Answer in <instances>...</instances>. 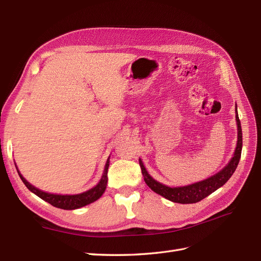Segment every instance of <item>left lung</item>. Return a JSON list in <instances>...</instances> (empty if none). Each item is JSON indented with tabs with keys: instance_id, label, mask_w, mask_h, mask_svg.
<instances>
[{
	"instance_id": "left-lung-1",
	"label": "left lung",
	"mask_w": 261,
	"mask_h": 261,
	"mask_svg": "<svg viewBox=\"0 0 261 261\" xmlns=\"http://www.w3.org/2000/svg\"><path fill=\"white\" fill-rule=\"evenodd\" d=\"M235 112H236V116H235L236 124H238V144H236V149H235L233 158L231 159V161L227 163V165L224 169H222L220 172H218L217 174L212 175L207 179L197 181V183H194L191 185L180 186V187H169L167 185L159 183V181L150 176L143 161H141V159H139V165H140L141 173H143L146 184L151 188L154 193L159 194L163 196L164 198L177 203L198 202L203 198H206L207 196H209L213 192H216L217 189L220 188L221 186H223L233 175L236 168H238V164L240 162L241 153H242L243 138H242L241 121L239 118L238 110H236Z\"/></svg>"
}]
</instances>
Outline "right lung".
<instances>
[{"label": "right lung", "mask_w": 261, "mask_h": 261, "mask_svg": "<svg viewBox=\"0 0 261 261\" xmlns=\"http://www.w3.org/2000/svg\"><path fill=\"white\" fill-rule=\"evenodd\" d=\"M109 164H110V158L107 160L105 171H103V175H102L99 183L93 188L89 189V191H87L82 194H78V195H57V194H50V193H45L43 191H40V189H38L35 186L31 185L30 183H28V181L22 177L18 169L17 168L16 169H17L19 177L22 180V183L26 185V187L29 189L30 192H33L35 195L40 197L41 199H43L46 202H49L54 207L60 208V209H64V210H74V209H78V208H82L84 206H87V204L98 200L102 196V194L105 193L106 188H107V183H108ZM15 167H16V165H15Z\"/></svg>", "instance_id": "obj_1"}]
</instances>
